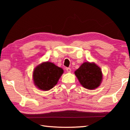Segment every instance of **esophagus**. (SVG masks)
<instances>
[{"instance_id":"1","label":"esophagus","mask_w":130,"mask_h":130,"mask_svg":"<svg viewBox=\"0 0 130 130\" xmlns=\"http://www.w3.org/2000/svg\"><path fill=\"white\" fill-rule=\"evenodd\" d=\"M67 71L68 72H71V69H70V68H67Z\"/></svg>"}]
</instances>
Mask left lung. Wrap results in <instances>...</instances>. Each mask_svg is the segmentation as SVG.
Returning a JSON list of instances; mask_svg holds the SVG:
<instances>
[{
	"label": "left lung",
	"mask_w": 130,
	"mask_h": 130,
	"mask_svg": "<svg viewBox=\"0 0 130 130\" xmlns=\"http://www.w3.org/2000/svg\"><path fill=\"white\" fill-rule=\"evenodd\" d=\"M74 74L82 86L88 89L97 88L102 81V70L94 63H83Z\"/></svg>",
	"instance_id": "left-lung-1"
}]
</instances>
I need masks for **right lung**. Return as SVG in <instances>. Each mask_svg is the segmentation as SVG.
Returning a JSON list of instances; mask_svg holds the SVG:
<instances>
[{
	"label": "right lung",
	"mask_w": 130,
	"mask_h": 130,
	"mask_svg": "<svg viewBox=\"0 0 130 130\" xmlns=\"http://www.w3.org/2000/svg\"><path fill=\"white\" fill-rule=\"evenodd\" d=\"M63 72L62 68L53 63H42L35 68L33 72L34 84L39 89L49 91L57 84Z\"/></svg>",
	"instance_id": "right-lung-1"
}]
</instances>
